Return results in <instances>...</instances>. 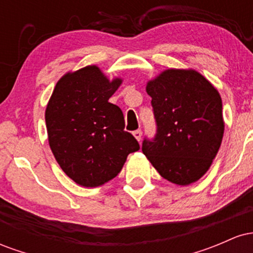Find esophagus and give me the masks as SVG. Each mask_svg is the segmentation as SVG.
<instances>
[{"label": "esophagus", "mask_w": 253, "mask_h": 253, "mask_svg": "<svg viewBox=\"0 0 253 253\" xmlns=\"http://www.w3.org/2000/svg\"><path fill=\"white\" fill-rule=\"evenodd\" d=\"M133 135H134V138L136 139L138 141L141 140V135H143V132H141L140 129H136L133 132Z\"/></svg>", "instance_id": "34e87169"}]
</instances>
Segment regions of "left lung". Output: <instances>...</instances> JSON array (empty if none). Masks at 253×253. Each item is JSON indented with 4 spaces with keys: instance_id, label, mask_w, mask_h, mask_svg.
<instances>
[{
    "instance_id": "obj_1",
    "label": "left lung",
    "mask_w": 253,
    "mask_h": 253,
    "mask_svg": "<svg viewBox=\"0 0 253 253\" xmlns=\"http://www.w3.org/2000/svg\"><path fill=\"white\" fill-rule=\"evenodd\" d=\"M157 134L143 153L159 175L177 185L199 181L221 145L225 121L215 86L193 69H168L146 84Z\"/></svg>"
}]
</instances>
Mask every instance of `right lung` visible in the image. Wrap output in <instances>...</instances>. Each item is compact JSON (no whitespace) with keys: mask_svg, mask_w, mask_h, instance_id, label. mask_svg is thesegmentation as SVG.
Returning a JSON list of instances; mask_svg holds the SVG:
<instances>
[{"mask_svg":"<svg viewBox=\"0 0 253 253\" xmlns=\"http://www.w3.org/2000/svg\"><path fill=\"white\" fill-rule=\"evenodd\" d=\"M123 78L109 80L97 65L60 77L45 110L48 144L75 183L96 188L118 176L139 144L125 130L124 114L109 98Z\"/></svg>","mask_w":253,"mask_h":253,"instance_id":"right-lung-1","label":"right lung"}]
</instances>
